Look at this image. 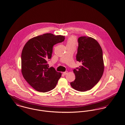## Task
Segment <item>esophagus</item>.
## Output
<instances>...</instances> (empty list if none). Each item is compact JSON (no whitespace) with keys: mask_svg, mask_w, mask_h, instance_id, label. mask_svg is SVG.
<instances>
[{"mask_svg":"<svg viewBox=\"0 0 125 125\" xmlns=\"http://www.w3.org/2000/svg\"><path fill=\"white\" fill-rule=\"evenodd\" d=\"M67 73H68V72L65 71L64 72H63V73H63V75H66Z\"/></svg>","mask_w":125,"mask_h":125,"instance_id":"esophagus-1","label":"esophagus"}]
</instances>
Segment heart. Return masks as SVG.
I'll return each instance as SVG.
<instances>
[{"instance_id":"1","label":"heart","mask_w":125,"mask_h":125,"mask_svg":"<svg viewBox=\"0 0 125 125\" xmlns=\"http://www.w3.org/2000/svg\"><path fill=\"white\" fill-rule=\"evenodd\" d=\"M76 43V38L75 37L71 36L69 37L67 41V45H75Z\"/></svg>"}]
</instances>
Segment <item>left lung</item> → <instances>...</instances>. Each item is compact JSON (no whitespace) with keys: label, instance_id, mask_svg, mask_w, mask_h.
<instances>
[{"label":"left lung","instance_id":"obj_1","mask_svg":"<svg viewBox=\"0 0 125 125\" xmlns=\"http://www.w3.org/2000/svg\"><path fill=\"white\" fill-rule=\"evenodd\" d=\"M76 61L82 63L74 69L75 80L70 83L73 89L84 92L91 89L101 78L104 71L101 47L94 38L81 36L78 39Z\"/></svg>","mask_w":125,"mask_h":125}]
</instances>
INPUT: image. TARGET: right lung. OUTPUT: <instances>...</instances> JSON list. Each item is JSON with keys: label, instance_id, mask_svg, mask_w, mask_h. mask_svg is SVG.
Wrapping results in <instances>:
<instances>
[{"label": "right lung", "instance_id": "1", "mask_svg": "<svg viewBox=\"0 0 125 125\" xmlns=\"http://www.w3.org/2000/svg\"><path fill=\"white\" fill-rule=\"evenodd\" d=\"M64 39V36L47 33L30 39L24 45L21 55V73L36 91L46 92L54 89L61 77V73L53 67L49 68L48 61L54 45Z\"/></svg>", "mask_w": 125, "mask_h": 125}]
</instances>
